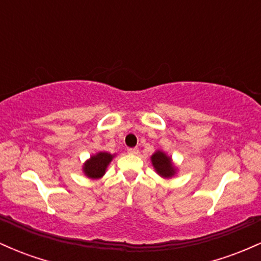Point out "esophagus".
<instances>
[{"mask_svg":"<svg viewBox=\"0 0 261 261\" xmlns=\"http://www.w3.org/2000/svg\"><path fill=\"white\" fill-rule=\"evenodd\" d=\"M127 152H128V153H130V154H137V153H139V148H128L127 149Z\"/></svg>","mask_w":261,"mask_h":261,"instance_id":"34e87169","label":"esophagus"}]
</instances>
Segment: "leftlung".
<instances>
[{
	"mask_svg": "<svg viewBox=\"0 0 261 261\" xmlns=\"http://www.w3.org/2000/svg\"><path fill=\"white\" fill-rule=\"evenodd\" d=\"M151 163L153 166L158 175L163 179H172L174 178L178 173V167L173 162L172 155H169L163 149H157L154 153L151 155Z\"/></svg>",
	"mask_w": 261,
	"mask_h": 261,
	"instance_id": "left-lung-1",
	"label": "left lung"
}]
</instances>
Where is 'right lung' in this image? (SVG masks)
<instances>
[{"instance_id":"1","label":"right lung","mask_w":261,"mask_h":261,"mask_svg":"<svg viewBox=\"0 0 261 261\" xmlns=\"http://www.w3.org/2000/svg\"><path fill=\"white\" fill-rule=\"evenodd\" d=\"M115 153L112 154L109 152L100 151L92 154L91 157L82 164V173L88 179H100L106 174L108 167L112 163Z\"/></svg>"}]
</instances>
